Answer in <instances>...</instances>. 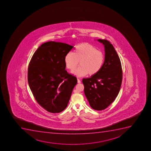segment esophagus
Segmentation results:
<instances>
[{"mask_svg":"<svg viewBox=\"0 0 151 151\" xmlns=\"http://www.w3.org/2000/svg\"><path fill=\"white\" fill-rule=\"evenodd\" d=\"M77 81H78V83H81V80L79 78H77Z\"/></svg>","mask_w":151,"mask_h":151,"instance_id":"esophagus-1","label":"esophagus"}]
</instances>
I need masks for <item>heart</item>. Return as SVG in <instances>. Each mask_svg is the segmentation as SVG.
I'll return each mask as SVG.
<instances>
[{
	"instance_id": "heart-1",
	"label": "heart",
	"mask_w": 151,
	"mask_h": 151,
	"mask_svg": "<svg viewBox=\"0 0 151 151\" xmlns=\"http://www.w3.org/2000/svg\"><path fill=\"white\" fill-rule=\"evenodd\" d=\"M80 61V65L73 73L78 77L96 74L101 69L104 61V55L101 51L88 43H82L76 47L74 53L68 52L64 58L66 66L73 71Z\"/></svg>"
}]
</instances>
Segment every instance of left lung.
Segmentation results:
<instances>
[{"instance_id": "8db88e82", "label": "left lung", "mask_w": 151, "mask_h": 151, "mask_svg": "<svg viewBox=\"0 0 151 151\" xmlns=\"http://www.w3.org/2000/svg\"><path fill=\"white\" fill-rule=\"evenodd\" d=\"M104 47L105 59L101 70L90 78H84V93L90 105L96 110L106 109L118 96L122 82L121 60L110 42L97 39Z\"/></svg>"}]
</instances>
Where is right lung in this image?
<instances>
[{"label": "right lung", "instance_id": "add662e5", "mask_svg": "<svg viewBox=\"0 0 151 151\" xmlns=\"http://www.w3.org/2000/svg\"><path fill=\"white\" fill-rule=\"evenodd\" d=\"M73 46L50 41L38 48L28 68L29 86L38 103L48 112L60 113L65 109L76 77L65 70L64 58Z\"/></svg>", "mask_w": 151, "mask_h": 151}]
</instances>
